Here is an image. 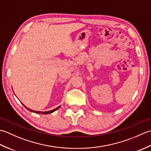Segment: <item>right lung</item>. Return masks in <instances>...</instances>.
Segmentation results:
<instances>
[{"mask_svg": "<svg viewBox=\"0 0 151 151\" xmlns=\"http://www.w3.org/2000/svg\"><path fill=\"white\" fill-rule=\"evenodd\" d=\"M22 103V102H21ZM22 104L28 110H29L30 111H31V112H34V113H36V114H51V113H52V112H54V111H56V110H58V109L60 107V106H58V107H57L56 108H55V109H54V110H50V111H36V110H31V109H30V108H27L26 106H24L23 104L22 103Z\"/></svg>", "mask_w": 151, "mask_h": 151, "instance_id": "right-lung-1", "label": "right lung"}]
</instances>
